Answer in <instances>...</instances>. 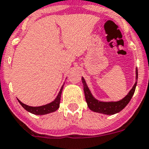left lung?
I'll list each match as a JSON object with an SVG mask.
<instances>
[{
  "label": "left lung",
  "mask_w": 149,
  "mask_h": 149,
  "mask_svg": "<svg viewBox=\"0 0 149 149\" xmlns=\"http://www.w3.org/2000/svg\"><path fill=\"white\" fill-rule=\"evenodd\" d=\"M136 79H138V71L136 70ZM82 81L83 83L84 87V92H85V100L87 102L88 107L91 110L94 112H99V113L105 114V115H114V114L118 113L120 111H121L123 109L125 108L130 100H131L132 97L135 92L136 86V82L134 84V87L132 88L130 92L127 94L125 97L123 98L122 100L117 102H101L97 100V99L92 96V94L91 93L90 90L88 88V85H86L85 79L83 77H82Z\"/></svg>",
  "instance_id": "8db88e82"
}]
</instances>
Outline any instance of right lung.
Returning a JSON list of instances; mask_svg holds the SVG:
<instances>
[{
	"label": "right lung",
	"mask_w": 149,
	"mask_h": 149,
	"mask_svg": "<svg viewBox=\"0 0 149 149\" xmlns=\"http://www.w3.org/2000/svg\"><path fill=\"white\" fill-rule=\"evenodd\" d=\"M63 87L64 85H62L60 91H59L57 97L55 98V100L52 101V103H48L46 105L40 106V107H30V106L25 105L23 103L19 100V103H20L22 107L26 109L28 112H31L32 114H34V115H46V114H49L50 112H53L56 111L59 108V106H60V100H61V95L62 90H63Z\"/></svg>",
	"instance_id": "obj_1"
}]
</instances>
